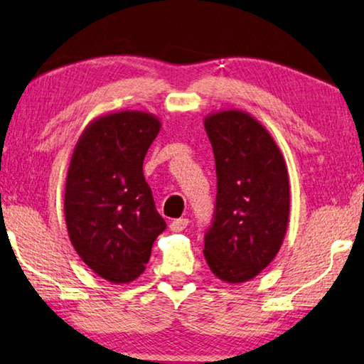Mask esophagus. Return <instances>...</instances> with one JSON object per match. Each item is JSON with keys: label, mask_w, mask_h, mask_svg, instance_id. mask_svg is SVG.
<instances>
[{"label": "esophagus", "mask_w": 364, "mask_h": 364, "mask_svg": "<svg viewBox=\"0 0 364 364\" xmlns=\"http://www.w3.org/2000/svg\"><path fill=\"white\" fill-rule=\"evenodd\" d=\"M187 225H188V219H174L171 222V225H169V228L172 232H182V230H186L187 228Z\"/></svg>", "instance_id": "1"}]
</instances>
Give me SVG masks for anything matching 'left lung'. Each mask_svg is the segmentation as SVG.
<instances>
[{"instance_id":"left-lung-1","label":"left lung","mask_w":364,"mask_h":364,"mask_svg":"<svg viewBox=\"0 0 364 364\" xmlns=\"http://www.w3.org/2000/svg\"><path fill=\"white\" fill-rule=\"evenodd\" d=\"M211 140L218 198L205 259L222 282L246 283L269 267L289 222V178L270 132L237 108L205 118Z\"/></svg>"}]
</instances>
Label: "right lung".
<instances>
[{
  "label": "right lung",
  "mask_w": 364,
  "mask_h": 364,
  "mask_svg": "<svg viewBox=\"0 0 364 364\" xmlns=\"http://www.w3.org/2000/svg\"><path fill=\"white\" fill-rule=\"evenodd\" d=\"M161 121L121 110L94 118L70 158L63 213L70 241L95 275L113 284L142 275L166 228L144 177V158Z\"/></svg>",
  "instance_id": "1"
}]
</instances>
